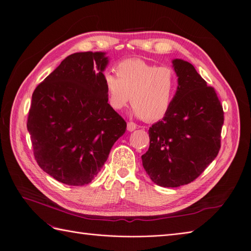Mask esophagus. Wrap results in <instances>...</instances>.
Wrapping results in <instances>:
<instances>
[{
	"instance_id": "obj_1",
	"label": "esophagus",
	"mask_w": 251,
	"mask_h": 251,
	"mask_svg": "<svg viewBox=\"0 0 251 251\" xmlns=\"http://www.w3.org/2000/svg\"><path fill=\"white\" fill-rule=\"evenodd\" d=\"M137 128V125L133 122H128L127 123V130L128 131H134L135 129Z\"/></svg>"
}]
</instances>
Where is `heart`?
<instances>
[{
  "label": "heart",
  "instance_id": "b5f03b06",
  "mask_svg": "<svg viewBox=\"0 0 251 251\" xmlns=\"http://www.w3.org/2000/svg\"><path fill=\"white\" fill-rule=\"evenodd\" d=\"M116 70L117 74L103 73L111 107L120 110L130 100L134 115L147 122H155L166 115L178 87V75L173 67L127 59L121 61Z\"/></svg>",
  "mask_w": 251,
  "mask_h": 251
}]
</instances>
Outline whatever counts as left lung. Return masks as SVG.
<instances>
[{"mask_svg": "<svg viewBox=\"0 0 251 251\" xmlns=\"http://www.w3.org/2000/svg\"><path fill=\"white\" fill-rule=\"evenodd\" d=\"M173 66L178 88L168 113L149 129L150 147L143 166L162 187H179L196 180L220 150L224 109L213 87L186 61Z\"/></svg>", "mask_w": 251, "mask_h": 251, "instance_id": "8db88e82", "label": "left lung"}]
</instances>
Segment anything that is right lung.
<instances>
[{
    "mask_svg": "<svg viewBox=\"0 0 251 251\" xmlns=\"http://www.w3.org/2000/svg\"><path fill=\"white\" fill-rule=\"evenodd\" d=\"M104 54L68 55L32 95L26 127L35 159L45 173L71 186L91 183L126 131L125 120L107 103Z\"/></svg>",
    "mask_w": 251,
    "mask_h": 251,
    "instance_id": "add662e5",
    "label": "right lung"
}]
</instances>
